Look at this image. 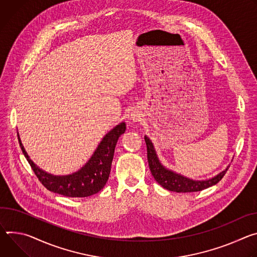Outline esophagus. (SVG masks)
Listing matches in <instances>:
<instances>
[{
	"instance_id": "esophagus-1",
	"label": "esophagus",
	"mask_w": 257,
	"mask_h": 257,
	"mask_svg": "<svg viewBox=\"0 0 257 257\" xmlns=\"http://www.w3.org/2000/svg\"><path fill=\"white\" fill-rule=\"evenodd\" d=\"M138 117H139V116H137V115H133V117H132V118H133V120H134V121H137V120L139 119Z\"/></svg>"
}]
</instances>
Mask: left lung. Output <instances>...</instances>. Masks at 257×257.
Here are the masks:
<instances>
[{"instance_id": "obj_1", "label": "left lung", "mask_w": 257, "mask_h": 257, "mask_svg": "<svg viewBox=\"0 0 257 257\" xmlns=\"http://www.w3.org/2000/svg\"><path fill=\"white\" fill-rule=\"evenodd\" d=\"M145 142L147 145V158L149 162V167L151 170V174L154 177L155 181L161 185L164 189L168 191H173L177 193H191V192H198L207 189L211 186L217 184L225 175L227 166L221 173L216 175L215 177L204 180V181H196L189 178H186L180 174H177L173 170L167 169L163 166L158 159L154 146L152 144L151 140L145 136Z\"/></svg>"}]
</instances>
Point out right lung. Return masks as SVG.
Wrapping results in <instances>:
<instances>
[{
    "instance_id": "add662e5",
    "label": "right lung",
    "mask_w": 257,
    "mask_h": 257,
    "mask_svg": "<svg viewBox=\"0 0 257 257\" xmlns=\"http://www.w3.org/2000/svg\"><path fill=\"white\" fill-rule=\"evenodd\" d=\"M125 128L124 122L113 127L102 139L90 160L78 172L68 176H53L44 172L27 155L19 135L18 141L22 153L45 188L66 197H88L98 193L106 185L110 175L114 149L118 138L124 134Z\"/></svg>"
}]
</instances>
